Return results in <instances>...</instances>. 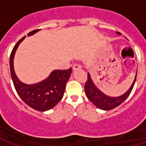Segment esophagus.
Here are the masks:
<instances>
[{
    "instance_id": "1",
    "label": "esophagus",
    "mask_w": 146,
    "mask_h": 146,
    "mask_svg": "<svg viewBox=\"0 0 146 146\" xmlns=\"http://www.w3.org/2000/svg\"><path fill=\"white\" fill-rule=\"evenodd\" d=\"M81 65H80V64H74L73 66V70H79V69H81Z\"/></svg>"
}]
</instances>
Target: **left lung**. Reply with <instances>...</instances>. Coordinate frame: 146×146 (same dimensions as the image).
I'll use <instances>...</instances> for the list:
<instances>
[{
    "label": "left lung",
    "mask_w": 146,
    "mask_h": 146,
    "mask_svg": "<svg viewBox=\"0 0 146 146\" xmlns=\"http://www.w3.org/2000/svg\"><path fill=\"white\" fill-rule=\"evenodd\" d=\"M117 34H120L119 33H117ZM136 77L134 80L131 87L128 89V91L126 92V93L118 97H110V96H106L102 92H101L98 89L96 86L94 84L93 81L91 79L90 74L88 73L87 76V80L86 84H85V92L86 94V96L88 97L90 101L93 103L94 105H96L98 108L104 110V111H109L112 109L115 108L117 106H119L120 104H122L125 100L127 99V97L129 96V94L132 92V89L133 88L135 82L136 80Z\"/></svg>",
    "instance_id": "obj_1"
}]
</instances>
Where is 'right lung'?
Wrapping results in <instances>:
<instances>
[{"label": "right lung", "mask_w": 146, "mask_h": 146, "mask_svg": "<svg viewBox=\"0 0 146 146\" xmlns=\"http://www.w3.org/2000/svg\"><path fill=\"white\" fill-rule=\"evenodd\" d=\"M41 29H35L27 35H34ZM26 36L22 38L13 47L10 57V74L15 89L21 99L27 105L38 111H46L53 108L64 96L66 83L72 73V69L55 70L48 77L35 84L27 85L22 82L17 78L13 69V58L19 44Z\"/></svg>", "instance_id": "add662e5"}]
</instances>
